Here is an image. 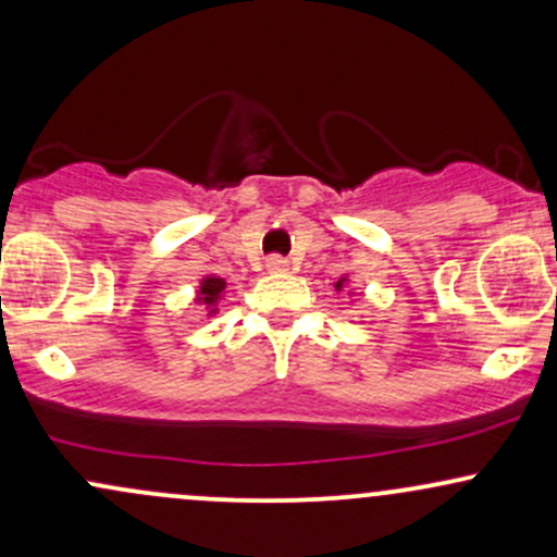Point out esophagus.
Here are the masks:
<instances>
[{"label": "esophagus", "mask_w": 557, "mask_h": 557, "mask_svg": "<svg viewBox=\"0 0 557 557\" xmlns=\"http://www.w3.org/2000/svg\"><path fill=\"white\" fill-rule=\"evenodd\" d=\"M267 270H270V272H285L287 270V259L285 257H270V259H267Z\"/></svg>", "instance_id": "34e87169"}]
</instances>
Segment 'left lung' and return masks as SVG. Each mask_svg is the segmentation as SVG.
Masks as SVG:
<instances>
[{"label": "left lung", "instance_id": "left-lung-1", "mask_svg": "<svg viewBox=\"0 0 557 557\" xmlns=\"http://www.w3.org/2000/svg\"><path fill=\"white\" fill-rule=\"evenodd\" d=\"M335 287H337V290H341V287H343V280H337V285H335Z\"/></svg>", "mask_w": 557, "mask_h": 557}]
</instances>
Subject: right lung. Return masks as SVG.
<instances>
[{"label":"right lung","mask_w":557,"mask_h":557,"mask_svg":"<svg viewBox=\"0 0 557 557\" xmlns=\"http://www.w3.org/2000/svg\"><path fill=\"white\" fill-rule=\"evenodd\" d=\"M225 290V280H220V277H207V280H201V290H198V300H201V304H207V306H214L216 300H220V293ZM212 311H216V309H212Z\"/></svg>","instance_id":"obj_1"}]
</instances>
